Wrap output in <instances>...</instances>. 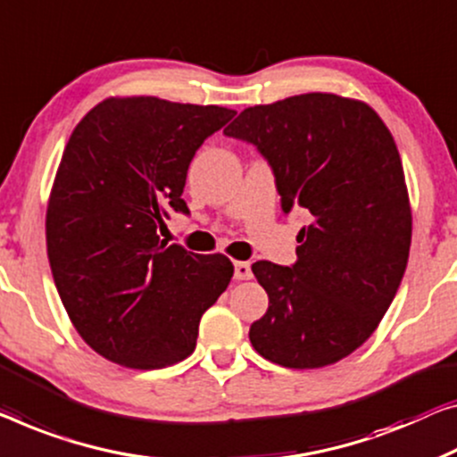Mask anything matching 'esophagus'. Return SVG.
Listing matches in <instances>:
<instances>
[{
	"label": "esophagus",
	"instance_id": "esophagus-1",
	"mask_svg": "<svg viewBox=\"0 0 457 457\" xmlns=\"http://www.w3.org/2000/svg\"><path fill=\"white\" fill-rule=\"evenodd\" d=\"M234 278H237V281H246V278H252L250 262H236L234 264Z\"/></svg>",
	"mask_w": 457,
	"mask_h": 457
}]
</instances>
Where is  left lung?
<instances>
[{
  "label": "left lung",
  "mask_w": 457,
  "mask_h": 457,
  "mask_svg": "<svg viewBox=\"0 0 457 457\" xmlns=\"http://www.w3.org/2000/svg\"><path fill=\"white\" fill-rule=\"evenodd\" d=\"M223 133L269 162L285 215H312L297 262L252 264L269 310L250 343L291 370L337 363L373 335L406 270L412 215L392 133L365 102L322 92L250 106Z\"/></svg>",
  "instance_id": "8db88e82"
}]
</instances>
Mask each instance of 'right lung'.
<instances>
[{
  "instance_id": "add662e5",
  "label": "right lung",
  "mask_w": 457,
  "mask_h": 457,
  "mask_svg": "<svg viewBox=\"0 0 457 457\" xmlns=\"http://www.w3.org/2000/svg\"><path fill=\"white\" fill-rule=\"evenodd\" d=\"M234 114L108 98L73 129L46 209V252L67 316L104 359L133 370L187 359L201 316L228 289L229 258L166 246L158 228L170 209L188 213L190 162Z\"/></svg>"
}]
</instances>
